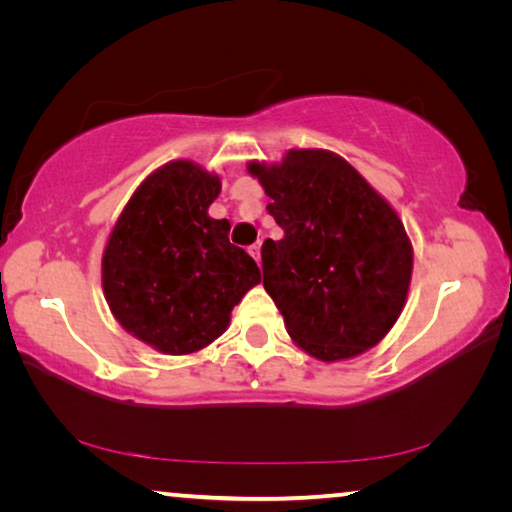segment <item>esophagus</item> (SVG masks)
Wrapping results in <instances>:
<instances>
[{
    "label": "esophagus",
    "instance_id": "esophagus-1",
    "mask_svg": "<svg viewBox=\"0 0 512 512\" xmlns=\"http://www.w3.org/2000/svg\"><path fill=\"white\" fill-rule=\"evenodd\" d=\"M248 250H250V255L255 257V262L259 264V259H262V244H253Z\"/></svg>",
    "mask_w": 512,
    "mask_h": 512
}]
</instances>
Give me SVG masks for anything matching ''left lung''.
<instances>
[{
    "label": "left lung",
    "mask_w": 512,
    "mask_h": 512,
    "mask_svg": "<svg viewBox=\"0 0 512 512\" xmlns=\"http://www.w3.org/2000/svg\"><path fill=\"white\" fill-rule=\"evenodd\" d=\"M284 230L262 246L264 289L293 341L320 361L377 345L400 318L413 250L400 216L352 164L323 149L250 162Z\"/></svg>",
    "instance_id": "obj_1"
}]
</instances>
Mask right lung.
Instances as JSON below:
<instances>
[{
  "label": "right lung",
  "mask_w": 512,
  "mask_h": 512,
  "mask_svg": "<svg viewBox=\"0 0 512 512\" xmlns=\"http://www.w3.org/2000/svg\"><path fill=\"white\" fill-rule=\"evenodd\" d=\"M219 192V176L169 162L137 187L110 232L101 262L110 311L164 354L219 339L232 307L262 280L255 259L230 244L228 219L207 214Z\"/></svg>",
  "instance_id": "add662e5"
}]
</instances>
